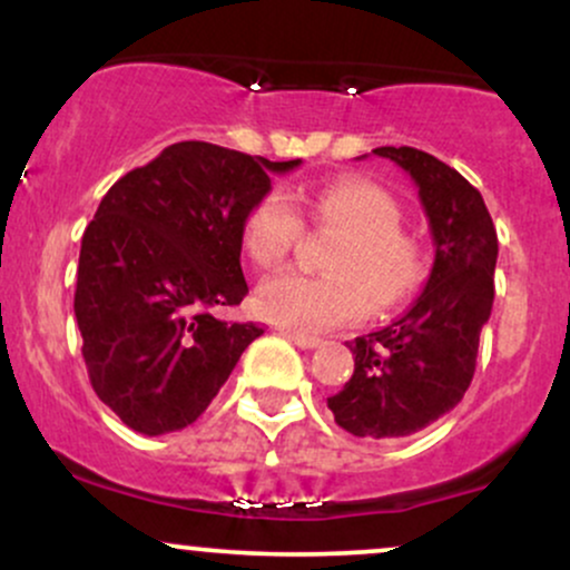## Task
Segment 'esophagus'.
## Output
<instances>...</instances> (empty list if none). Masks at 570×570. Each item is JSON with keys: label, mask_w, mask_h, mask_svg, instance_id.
<instances>
[{"label": "esophagus", "mask_w": 570, "mask_h": 570, "mask_svg": "<svg viewBox=\"0 0 570 570\" xmlns=\"http://www.w3.org/2000/svg\"><path fill=\"white\" fill-rule=\"evenodd\" d=\"M284 335L289 337L294 345H299V348H318V345H322V337L305 335V332H297V330H286Z\"/></svg>", "instance_id": "34e87169"}]
</instances>
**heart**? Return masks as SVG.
<instances>
[{
	"label": "heart",
	"instance_id": "obj_1",
	"mask_svg": "<svg viewBox=\"0 0 570 570\" xmlns=\"http://www.w3.org/2000/svg\"><path fill=\"white\" fill-rule=\"evenodd\" d=\"M299 205L313 227L340 235L326 257L330 276L281 271L259 286L257 307L271 322L303 332L351 324L367 313L370 299L389 311L421 286V246L402 233V208L367 179H335L313 193L271 189L244 219V248L259 267L289 257L303 235Z\"/></svg>",
	"mask_w": 570,
	"mask_h": 570
}]
</instances>
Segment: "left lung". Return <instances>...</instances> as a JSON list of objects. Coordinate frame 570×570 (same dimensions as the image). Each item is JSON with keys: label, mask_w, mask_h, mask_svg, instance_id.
I'll list each match as a JSON object with an SVG mask.
<instances>
[{"label": "left lung", "mask_w": 570, "mask_h": 570, "mask_svg": "<svg viewBox=\"0 0 570 570\" xmlns=\"http://www.w3.org/2000/svg\"><path fill=\"white\" fill-rule=\"evenodd\" d=\"M372 153L415 181L434 238V267L404 316L348 345L353 375L326 404L353 436L399 440L453 410L472 383L480 332L493 307L499 238L480 189L455 168L415 147Z\"/></svg>", "instance_id": "1"}]
</instances>
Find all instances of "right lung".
<instances>
[{
    "label": "right lung",
    "mask_w": 570,
    "mask_h": 570,
    "mask_svg": "<svg viewBox=\"0 0 570 570\" xmlns=\"http://www.w3.org/2000/svg\"><path fill=\"white\" fill-rule=\"evenodd\" d=\"M271 163L179 141L117 179L85 227L75 316L94 391L128 429L160 436L195 423L240 353L263 335L212 307L240 305V233L271 193Z\"/></svg>",
    "instance_id": "1"
}]
</instances>
